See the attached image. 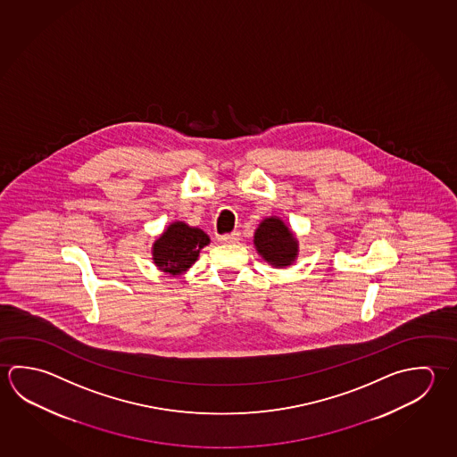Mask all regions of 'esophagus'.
<instances>
[{
  "instance_id": "1",
  "label": "esophagus",
  "mask_w": 457,
  "mask_h": 457,
  "mask_svg": "<svg viewBox=\"0 0 457 457\" xmlns=\"http://www.w3.org/2000/svg\"><path fill=\"white\" fill-rule=\"evenodd\" d=\"M239 239L240 234L237 231L229 232V234H225V236H220V237H218V240H220L221 244H236Z\"/></svg>"
}]
</instances>
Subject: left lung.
Here are the masks:
<instances>
[{"mask_svg": "<svg viewBox=\"0 0 457 457\" xmlns=\"http://www.w3.org/2000/svg\"><path fill=\"white\" fill-rule=\"evenodd\" d=\"M255 247L266 262L287 266L295 260L296 239L279 218H266L255 232Z\"/></svg>", "mask_w": 457, "mask_h": 457, "instance_id": "8db88e82", "label": "left lung"}]
</instances>
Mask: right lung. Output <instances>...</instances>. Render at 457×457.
Returning a JSON list of instances; mask_svg holds the SVG:
<instances>
[{"label": "right lung", "mask_w": 457, "mask_h": 457, "mask_svg": "<svg viewBox=\"0 0 457 457\" xmlns=\"http://www.w3.org/2000/svg\"><path fill=\"white\" fill-rule=\"evenodd\" d=\"M209 236L202 229L177 221L167 228L154 244V262L162 271L179 274L197 260L199 252L209 244Z\"/></svg>", "instance_id": "obj_1"}]
</instances>
